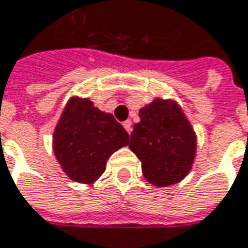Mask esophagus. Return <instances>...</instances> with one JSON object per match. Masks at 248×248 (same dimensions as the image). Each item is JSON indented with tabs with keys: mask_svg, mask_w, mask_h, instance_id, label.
<instances>
[{
	"mask_svg": "<svg viewBox=\"0 0 248 248\" xmlns=\"http://www.w3.org/2000/svg\"><path fill=\"white\" fill-rule=\"evenodd\" d=\"M124 127L126 129V131H127L129 134L131 133V130H133V129H131V122H130V121H124Z\"/></svg>",
	"mask_w": 248,
	"mask_h": 248,
	"instance_id": "34e87169",
	"label": "esophagus"
}]
</instances>
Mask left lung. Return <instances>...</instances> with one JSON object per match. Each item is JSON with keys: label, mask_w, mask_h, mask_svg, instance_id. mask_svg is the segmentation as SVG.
Listing matches in <instances>:
<instances>
[{"label": "left lung", "mask_w": 248, "mask_h": 248, "mask_svg": "<svg viewBox=\"0 0 248 248\" xmlns=\"http://www.w3.org/2000/svg\"><path fill=\"white\" fill-rule=\"evenodd\" d=\"M129 148L140 158L142 174L155 186H169L189 173L196 155V134L177 102L155 99L140 110Z\"/></svg>", "instance_id": "left-lung-1"}]
</instances>
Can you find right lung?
<instances>
[{"label": "right lung", "mask_w": 248, "mask_h": 248, "mask_svg": "<svg viewBox=\"0 0 248 248\" xmlns=\"http://www.w3.org/2000/svg\"><path fill=\"white\" fill-rule=\"evenodd\" d=\"M129 138L112 114L100 111L87 98L72 96L53 131V152L71 180L93 184L110 155L129 145Z\"/></svg>", "instance_id": "add662e5"}]
</instances>
